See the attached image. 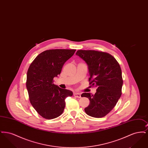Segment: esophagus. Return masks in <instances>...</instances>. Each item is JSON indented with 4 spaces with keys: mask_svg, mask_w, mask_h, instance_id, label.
I'll use <instances>...</instances> for the list:
<instances>
[{
    "mask_svg": "<svg viewBox=\"0 0 148 148\" xmlns=\"http://www.w3.org/2000/svg\"><path fill=\"white\" fill-rule=\"evenodd\" d=\"M74 96L77 97V98H81V94L80 93H77V92H74Z\"/></svg>",
    "mask_w": 148,
    "mask_h": 148,
    "instance_id": "esophagus-1",
    "label": "esophagus"
}]
</instances>
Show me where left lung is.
I'll list each match as a JSON object with an SVG mask.
<instances>
[{
  "label": "left lung",
  "mask_w": 148,
  "mask_h": 148,
  "mask_svg": "<svg viewBox=\"0 0 148 148\" xmlns=\"http://www.w3.org/2000/svg\"><path fill=\"white\" fill-rule=\"evenodd\" d=\"M76 55L88 65L90 84L97 87L94 95L82 94L90 100L85 112L94 118L104 117L114 108L121 95L123 81L119 64L112 55L105 52L79 50Z\"/></svg>",
  "instance_id": "1"
}]
</instances>
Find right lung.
<instances>
[{
    "mask_svg": "<svg viewBox=\"0 0 148 148\" xmlns=\"http://www.w3.org/2000/svg\"><path fill=\"white\" fill-rule=\"evenodd\" d=\"M75 49L48 50L41 53L30 65L26 86L31 104L44 118L59 116L65 106V99L73 92L53 84V79L61 73L64 63Z\"/></svg>",
    "mask_w": 148,
    "mask_h": 148,
    "instance_id": "add662e5",
    "label": "right lung"
}]
</instances>
